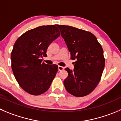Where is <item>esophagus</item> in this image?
I'll use <instances>...</instances> for the list:
<instances>
[{
	"label": "esophagus",
	"instance_id": "obj_1",
	"mask_svg": "<svg viewBox=\"0 0 121 121\" xmlns=\"http://www.w3.org/2000/svg\"><path fill=\"white\" fill-rule=\"evenodd\" d=\"M64 68L63 67V66H58V71H62V70H64Z\"/></svg>",
	"mask_w": 121,
	"mask_h": 121
}]
</instances>
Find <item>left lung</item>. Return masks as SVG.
Instances as JSON below:
<instances>
[{"instance_id": "obj_1", "label": "left lung", "mask_w": 121, "mask_h": 121, "mask_svg": "<svg viewBox=\"0 0 121 121\" xmlns=\"http://www.w3.org/2000/svg\"><path fill=\"white\" fill-rule=\"evenodd\" d=\"M57 27L71 53V59L75 60L73 70L65 69L68 73L64 81L65 88L76 97L86 96L100 80L105 64L103 49L90 32L68 25Z\"/></svg>"}]
</instances>
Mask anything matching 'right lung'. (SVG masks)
Returning <instances> with one entry per match:
<instances>
[{"mask_svg": "<svg viewBox=\"0 0 121 121\" xmlns=\"http://www.w3.org/2000/svg\"><path fill=\"white\" fill-rule=\"evenodd\" d=\"M60 35L55 25H43L25 32L19 37L11 53L13 73L22 88L33 95H40L50 87L57 65L42 62L48 47Z\"/></svg>", "mask_w": 121, "mask_h": 121, "instance_id": "right-lung-1", "label": "right lung"}]
</instances>
